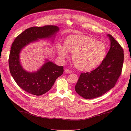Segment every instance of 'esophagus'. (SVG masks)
Returning <instances> with one entry per match:
<instances>
[{
	"mask_svg": "<svg viewBox=\"0 0 131 131\" xmlns=\"http://www.w3.org/2000/svg\"><path fill=\"white\" fill-rule=\"evenodd\" d=\"M65 72L66 73H68V74H70L72 73V71L70 70H68V69H65Z\"/></svg>",
	"mask_w": 131,
	"mask_h": 131,
	"instance_id": "34e87169",
	"label": "esophagus"
}]
</instances>
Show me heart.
I'll return each instance as SVG.
<instances>
[{
    "mask_svg": "<svg viewBox=\"0 0 131 131\" xmlns=\"http://www.w3.org/2000/svg\"><path fill=\"white\" fill-rule=\"evenodd\" d=\"M57 51L62 58L72 53L75 66L81 71H90L98 66L104 59L106 47L104 43L84 35H72L66 38L65 45L59 43Z\"/></svg>",
    "mask_w": 131,
    "mask_h": 131,
    "instance_id": "1",
    "label": "heart"
}]
</instances>
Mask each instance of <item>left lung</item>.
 Returning a JSON list of instances; mask_svg holds the SVG:
<instances>
[{
	"instance_id": "obj_1",
	"label": "left lung",
	"mask_w": 131,
	"mask_h": 131,
	"mask_svg": "<svg viewBox=\"0 0 131 131\" xmlns=\"http://www.w3.org/2000/svg\"><path fill=\"white\" fill-rule=\"evenodd\" d=\"M110 48L101 64L91 72L82 73L75 86L81 97L91 99L103 95L114 88L122 73L124 51L119 43L110 35Z\"/></svg>"
}]
</instances>
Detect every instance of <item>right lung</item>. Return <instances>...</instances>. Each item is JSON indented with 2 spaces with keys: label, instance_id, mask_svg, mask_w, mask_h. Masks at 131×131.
Returning <instances> with one entry per match:
<instances>
[{
  "label": "right lung",
  "instance_id": "1",
  "mask_svg": "<svg viewBox=\"0 0 131 131\" xmlns=\"http://www.w3.org/2000/svg\"><path fill=\"white\" fill-rule=\"evenodd\" d=\"M59 31V28L57 26L32 27L17 36L12 43L8 59L9 71L18 85L27 92L35 95L45 94L62 74L64 69L63 66H58L46 59L37 71L28 72L23 68L20 62L21 50L30 43L42 39L51 40L53 43Z\"/></svg>",
  "mask_w": 131,
  "mask_h": 131
}]
</instances>
